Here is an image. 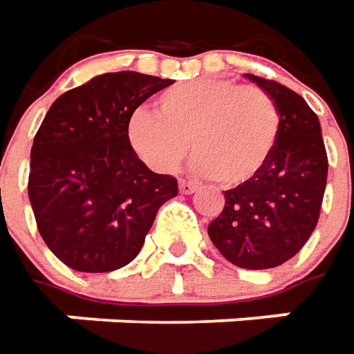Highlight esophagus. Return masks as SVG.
Segmentation results:
<instances>
[{"instance_id":"esophagus-1","label":"esophagus","mask_w":354,"mask_h":354,"mask_svg":"<svg viewBox=\"0 0 354 354\" xmlns=\"http://www.w3.org/2000/svg\"><path fill=\"white\" fill-rule=\"evenodd\" d=\"M198 189L196 182H189V180H180V192L182 194H194Z\"/></svg>"}]
</instances>
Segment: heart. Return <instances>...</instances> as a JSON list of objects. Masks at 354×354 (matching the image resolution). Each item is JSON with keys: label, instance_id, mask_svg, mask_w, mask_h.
<instances>
[{"label": "heart", "instance_id": "1", "mask_svg": "<svg viewBox=\"0 0 354 354\" xmlns=\"http://www.w3.org/2000/svg\"><path fill=\"white\" fill-rule=\"evenodd\" d=\"M158 105H139L129 119L133 149L158 172L174 170L194 142L192 168L237 186L257 176L274 153L280 113L259 88L225 78L192 80L162 92Z\"/></svg>", "mask_w": 354, "mask_h": 354}]
</instances>
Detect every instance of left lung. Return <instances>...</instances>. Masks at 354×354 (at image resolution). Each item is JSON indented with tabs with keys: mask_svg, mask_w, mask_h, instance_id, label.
Segmentation results:
<instances>
[{
	"mask_svg": "<svg viewBox=\"0 0 354 354\" xmlns=\"http://www.w3.org/2000/svg\"><path fill=\"white\" fill-rule=\"evenodd\" d=\"M247 78L274 102L278 140L257 176L223 192L225 207L207 233L227 261L262 270L290 261L313 233L327 184V153L319 119L301 95L276 80Z\"/></svg>",
	"mask_w": 354,
	"mask_h": 354,
	"instance_id": "1",
	"label": "left lung"
}]
</instances>
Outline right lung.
<instances>
[{
  "label": "right lung",
  "instance_id": "add662e5",
  "mask_svg": "<svg viewBox=\"0 0 354 354\" xmlns=\"http://www.w3.org/2000/svg\"><path fill=\"white\" fill-rule=\"evenodd\" d=\"M172 80L107 72L62 93L35 135L29 200L46 247L80 272H111L139 254L178 180L156 174L129 140L131 113Z\"/></svg>",
  "mask_w": 354,
  "mask_h": 354
}]
</instances>
